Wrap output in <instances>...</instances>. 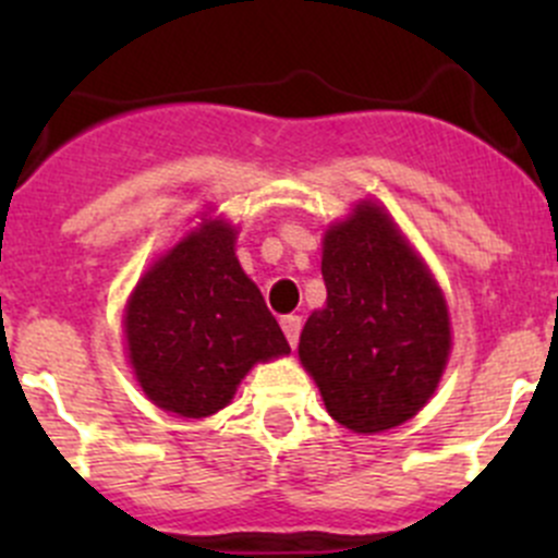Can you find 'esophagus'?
Listing matches in <instances>:
<instances>
[{"label": "esophagus", "mask_w": 558, "mask_h": 558, "mask_svg": "<svg viewBox=\"0 0 558 558\" xmlns=\"http://www.w3.org/2000/svg\"><path fill=\"white\" fill-rule=\"evenodd\" d=\"M280 326H283L286 340L291 342V348H296V342H300V331H302L300 315H286V318H280Z\"/></svg>", "instance_id": "1"}]
</instances>
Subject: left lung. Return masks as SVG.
<instances>
[{
	"instance_id": "1",
	"label": "left lung",
	"mask_w": 558,
	"mask_h": 558,
	"mask_svg": "<svg viewBox=\"0 0 558 558\" xmlns=\"http://www.w3.org/2000/svg\"><path fill=\"white\" fill-rule=\"evenodd\" d=\"M326 307L307 318L300 359L337 424L362 435L413 418L451 351L442 291L384 207L362 202L324 238Z\"/></svg>"
}]
</instances>
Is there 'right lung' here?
<instances>
[{
	"label": "right lung",
	"mask_w": 558,
	"mask_h": 558,
	"mask_svg": "<svg viewBox=\"0 0 558 558\" xmlns=\"http://www.w3.org/2000/svg\"><path fill=\"white\" fill-rule=\"evenodd\" d=\"M123 324L143 391L183 418L227 408L253 364L291 351L223 221H205L145 272Z\"/></svg>",
	"instance_id": "right-lung-1"
}]
</instances>
